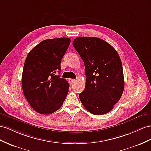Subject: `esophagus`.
<instances>
[{
	"mask_svg": "<svg viewBox=\"0 0 151 151\" xmlns=\"http://www.w3.org/2000/svg\"><path fill=\"white\" fill-rule=\"evenodd\" d=\"M68 81H69V83H70L71 85H72V84H73V83H74L75 82L76 80H75V79H71V78H70V79L68 80Z\"/></svg>",
	"mask_w": 151,
	"mask_h": 151,
	"instance_id": "obj_1",
	"label": "esophagus"
}]
</instances>
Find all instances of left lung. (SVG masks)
Here are the masks:
<instances>
[{
    "label": "left lung",
    "mask_w": 151,
    "mask_h": 151,
    "mask_svg": "<svg viewBox=\"0 0 151 151\" xmlns=\"http://www.w3.org/2000/svg\"><path fill=\"white\" fill-rule=\"evenodd\" d=\"M73 45L83 61L87 76L86 87L79 94L81 102L92 114L109 113L121 99L124 88L117 52L98 37H76Z\"/></svg>",
    "instance_id": "left-lung-1"
}]
</instances>
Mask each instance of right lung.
Here are the masks:
<instances>
[{
  "label": "right lung",
  "instance_id": "1",
  "mask_svg": "<svg viewBox=\"0 0 151 151\" xmlns=\"http://www.w3.org/2000/svg\"><path fill=\"white\" fill-rule=\"evenodd\" d=\"M71 40L49 39L40 42L27 56L23 69L22 89L29 105L41 114H51L63 105L69 85L60 74L61 60Z\"/></svg>",
  "mask_w": 151,
  "mask_h": 151
}]
</instances>
